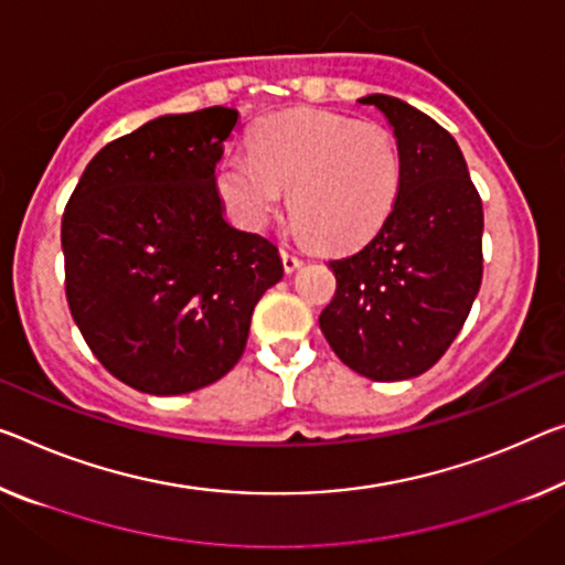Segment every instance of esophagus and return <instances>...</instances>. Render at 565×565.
Wrapping results in <instances>:
<instances>
[{
    "mask_svg": "<svg viewBox=\"0 0 565 565\" xmlns=\"http://www.w3.org/2000/svg\"><path fill=\"white\" fill-rule=\"evenodd\" d=\"M280 255H282V267H285V273H295V270H298V267L302 265V259H300L298 255L288 253V249H280Z\"/></svg>",
    "mask_w": 565,
    "mask_h": 565,
    "instance_id": "esophagus-1",
    "label": "esophagus"
}]
</instances>
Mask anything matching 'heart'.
I'll list each match as a JSON object with an SVG mask.
<instances>
[{
	"mask_svg": "<svg viewBox=\"0 0 565 565\" xmlns=\"http://www.w3.org/2000/svg\"><path fill=\"white\" fill-rule=\"evenodd\" d=\"M214 184L249 230H263L290 192L298 239L349 249L392 214L402 189V156L384 126L300 108L265 118L249 153L224 156Z\"/></svg>",
	"mask_w": 565,
	"mask_h": 565,
	"instance_id": "b5f03b06",
	"label": "heart"
}]
</instances>
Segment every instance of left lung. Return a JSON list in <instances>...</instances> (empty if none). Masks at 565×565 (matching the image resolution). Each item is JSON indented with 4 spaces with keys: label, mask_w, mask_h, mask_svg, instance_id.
<instances>
[{
    "label": "left lung",
    "mask_w": 565,
    "mask_h": 565,
    "mask_svg": "<svg viewBox=\"0 0 565 565\" xmlns=\"http://www.w3.org/2000/svg\"><path fill=\"white\" fill-rule=\"evenodd\" d=\"M394 126L402 189L359 253L331 259L335 295L320 331L373 381L431 369L462 331L482 282V199L452 134L392 95H366Z\"/></svg>",
    "instance_id": "1"
}]
</instances>
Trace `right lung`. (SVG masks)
<instances>
[{
    "mask_svg": "<svg viewBox=\"0 0 565 565\" xmlns=\"http://www.w3.org/2000/svg\"><path fill=\"white\" fill-rule=\"evenodd\" d=\"M237 118L214 106L149 120L103 146L65 204L67 306L136 392L189 394L230 373L282 277L273 242L222 216L214 167Z\"/></svg>",
    "mask_w": 565,
    "mask_h": 565,
    "instance_id": "right-lung-1",
    "label": "right lung"
}]
</instances>
